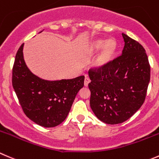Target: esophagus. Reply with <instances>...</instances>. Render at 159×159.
<instances>
[{
	"label": "esophagus",
	"instance_id": "1",
	"mask_svg": "<svg viewBox=\"0 0 159 159\" xmlns=\"http://www.w3.org/2000/svg\"><path fill=\"white\" fill-rule=\"evenodd\" d=\"M90 83V79H89V77L87 76V75H85V78H84V86L85 87H87L88 85H89V84Z\"/></svg>",
	"mask_w": 159,
	"mask_h": 159
}]
</instances>
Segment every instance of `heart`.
<instances>
[{"label": "heart", "instance_id": "1", "mask_svg": "<svg viewBox=\"0 0 159 159\" xmlns=\"http://www.w3.org/2000/svg\"><path fill=\"white\" fill-rule=\"evenodd\" d=\"M103 45L104 47L102 50L95 59V64L97 67H103L107 65L113 59L117 50V44L113 39L108 40L106 43L105 40L102 39H95L91 43L89 47V51L91 53H95Z\"/></svg>", "mask_w": 159, "mask_h": 159}]
</instances>
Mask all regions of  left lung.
Masks as SVG:
<instances>
[{"instance_id": "8db88e82", "label": "left lung", "mask_w": 159, "mask_h": 159, "mask_svg": "<svg viewBox=\"0 0 159 159\" xmlns=\"http://www.w3.org/2000/svg\"><path fill=\"white\" fill-rule=\"evenodd\" d=\"M122 55L103 67L89 70L90 106L97 118L108 124L127 120L144 103L151 67L141 44L122 33Z\"/></svg>"}]
</instances>
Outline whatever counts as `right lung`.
<instances>
[{"label": "right lung", "instance_id": "1", "mask_svg": "<svg viewBox=\"0 0 159 159\" xmlns=\"http://www.w3.org/2000/svg\"><path fill=\"white\" fill-rule=\"evenodd\" d=\"M23 47L18 50L12 68V85L26 116L44 127L59 125L67 116L84 76L50 81L42 80L28 69Z\"/></svg>", "mask_w": 159, "mask_h": 159}]
</instances>
